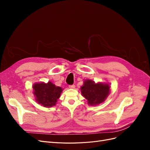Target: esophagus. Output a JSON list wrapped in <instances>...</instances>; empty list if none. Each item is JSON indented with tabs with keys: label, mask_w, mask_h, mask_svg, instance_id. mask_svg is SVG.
Returning <instances> with one entry per match:
<instances>
[{
	"label": "esophagus",
	"mask_w": 150,
	"mask_h": 150,
	"mask_svg": "<svg viewBox=\"0 0 150 150\" xmlns=\"http://www.w3.org/2000/svg\"><path fill=\"white\" fill-rule=\"evenodd\" d=\"M75 87H76V86H75V85H74V84L69 85V88H71V89H74V88H75Z\"/></svg>",
	"instance_id": "obj_1"
}]
</instances>
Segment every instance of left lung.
<instances>
[{"label": "left lung", "mask_w": 150, "mask_h": 150, "mask_svg": "<svg viewBox=\"0 0 150 150\" xmlns=\"http://www.w3.org/2000/svg\"><path fill=\"white\" fill-rule=\"evenodd\" d=\"M110 86L106 84H95L91 80L84 81L81 87V93L90 105H96L103 103L110 93Z\"/></svg>", "instance_id": "obj_1"}]
</instances>
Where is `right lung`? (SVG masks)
<instances>
[{"instance_id":"add662e5","label":"right lung","mask_w":150,"mask_h":150,"mask_svg":"<svg viewBox=\"0 0 150 150\" xmlns=\"http://www.w3.org/2000/svg\"><path fill=\"white\" fill-rule=\"evenodd\" d=\"M33 89L36 101L44 107H52L55 105L62 91L61 88L56 86L51 82L47 84L36 83L34 84Z\"/></svg>"}]
</instances>
